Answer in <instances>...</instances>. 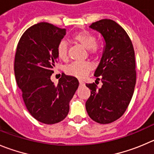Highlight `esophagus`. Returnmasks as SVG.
Returning <instances> with one entry per match:
<instances>
[{"label":"esophagus","mask_w":154,"mask_h":154,"mask_svg":"<svg viewBox=\"0 0 154 154\" xmlns=\"http://www.w3.org/2000/svg\"><path fill=\"white\" fill-rule=\"evenodd\" d=\"M79 84H80V86H84L85 84H84V82L82 81V80H79Z\"/></svg>","instance_id":"esophagus-1"}]
</instances>
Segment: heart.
<instances>
[{
    "label": "heart",
    "mask_w": 154,
    "mask_h": 154,
    "mask_svg": "<svg viewBox=\"0 0 154 154\" xmlns=\"http://www.w3.org/2000/svg\"><path fill=\"white\" fill-rule=\"evenodd\" d=\"M73 38L81 46L89 50V51L92 54H95L99 51V47L97 45V38L94 35L89 32L81 31L77 32L73 35ZM56 51H57V54L60 59L63 60V61H66L67 59L68 47H67V42L64 40H61L57 44ZM91 69L92 67L90 63L87 62V61H82V62L77 61V62L69 64L66 67V71L70 75L81 78L87 75L91 70Z\"/></svg>",
    "instance_id": "heart-1"
}]
</instances>
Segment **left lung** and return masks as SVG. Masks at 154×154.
Wrapping results in <instances>:
<instances>
[{
  "mask_svg": "<svg viewBox=\"0 0 154 154\" xmlns=\"http://www.w3.org/2000/svg\"><path fill=\"white\" fill-rule=\"evenodd\" d=\"M90 28L104 40L101 60L94 73L103 83L100 88L87 84L90 97L86 102L89 116L100 124H109L125 113L136 84L135 57L133 45L124 29L112 20L103 19Z\"/></svg>",
  "mask_w": 154,
  "mask_h": 154,
  "instance_id": "left-lung-1",
  "label": "left lung"
}]
</instances>
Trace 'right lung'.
Returning a JSON list of instances; mask_svg holds the SVG:
<instances>
[{"mask_svg":"<svg viewBox=\"0 0 154 154\" xmlns=\"http://www.w3.org/2000/svg\"><path fill=\"white\" fill-rule=\"evenodd\" d=\"M65 35V29L39 23L26 30L17 45L14 61L17 84L29 112L44 124H55L65 119L79 86L76 77L64 74L57 85L51 80L58 58L56 48Z\"/></svg>","mask_w":154,"mask_h":154,"instance_id":"obj_1","label":"right lung"}]
</instances>
